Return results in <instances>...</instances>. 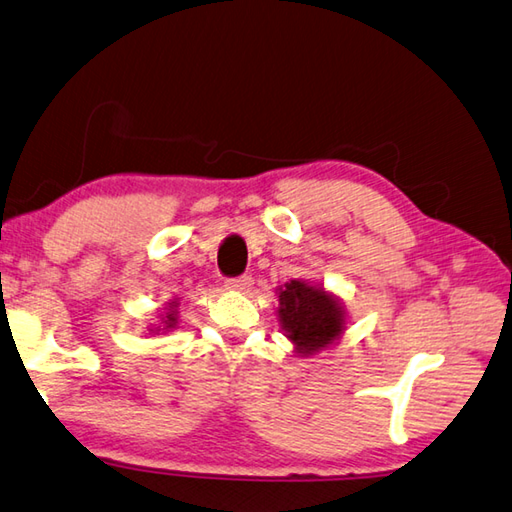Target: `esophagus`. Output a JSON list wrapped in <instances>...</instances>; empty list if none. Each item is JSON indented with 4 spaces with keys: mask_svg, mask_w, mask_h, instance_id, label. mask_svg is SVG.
<instances>
[{
    "mask_svg": "<svg viewBox=\"0 0 512 512\" xmlns=\"http://www.w3.org/2000/svg\"><path fill=\"white\" fill-rule=\"evenodd\" d=\"M226 288L233 290V292H248L250 288H253V277L244 275V277H237V279H228Z\"/></svg>",
    "mask_w": 512,
    "mask_h": 512,
    "instance_id": "obj_1",
    "label": "esophagus"
}]
</instances>
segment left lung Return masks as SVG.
I'll list each match as a JSON object with an SVG mask.
<instances>
[{
  "instance_id": "left-lung-1",
  "label": "left lung",
  "mask_w": 512,
  "mask_h": 512,
  "mask_svg": "<svg viewBox=\"0 0 512 512\" xmlns=\"http://www.w3.org/2000/svg\"><path fill=\"white\" fill-rule=\"evenodd\" d=\"M277 301L281 330L301 358L330 350L347 328V312L341 297L325 290L323 284L290 279L277 288Z\"/></svg>"
}]
</instances>
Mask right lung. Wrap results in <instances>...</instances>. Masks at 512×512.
I'll list each match as a JSON object with an SVG mask.
<instances>
[{"mask_svg": "<svg viewBox=\"0 0 512 512\" xmlns=\"http://www.w3.org/2000/svg\"><path fill=\"white\" fill-rule=\"evenodd\" d=\"M180 328V299H171L162 312L158 314V323L156 325H149V334L156 336V334H169V332H176Z\"/></svg>", "mask_w": 512, "mask_h": 512, "instance_id": "obj_1", "label": "right lung"}]
</instances>
